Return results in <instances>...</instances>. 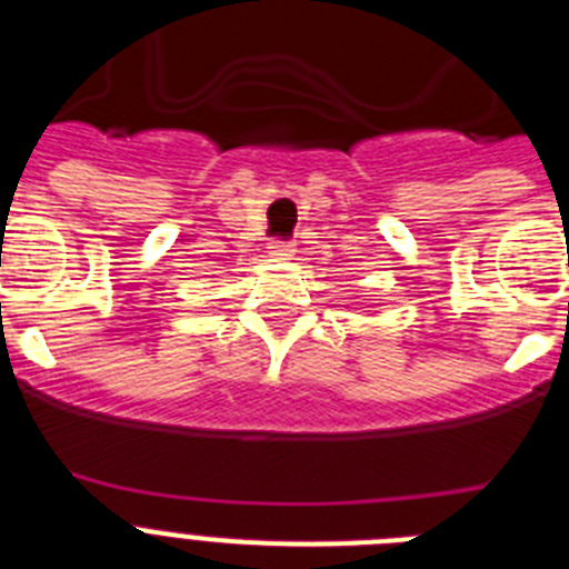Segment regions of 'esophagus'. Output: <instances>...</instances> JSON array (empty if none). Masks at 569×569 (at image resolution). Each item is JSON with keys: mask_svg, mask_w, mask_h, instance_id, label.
I'll use <instances>...</instances> for the list:
<instances>
[{"mask_svg": "<svg viewBox=\"0 0 569 569\" xmlns=\"http://www.w3.org/2000/svg\"><path fill=\"white\" fill-rule=\"evenodd\" d=\"M268 253L276 256V259H288V256H293V241L288 239H273L268 244Z\"/></svg>", "mask_w": 569, "mask_h": 569, "instance_id": "1", "label": "esophagus"}]
</instances>
